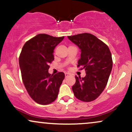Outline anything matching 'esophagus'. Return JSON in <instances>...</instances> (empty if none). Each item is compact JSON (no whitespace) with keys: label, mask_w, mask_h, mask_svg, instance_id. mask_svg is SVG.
Here are the masks:
<instances>
[{"label":"esophagus","mask_w":132,"mask_h":132,"mask_svg":"<svg viewBox=\"0 0 132 132\" xmlns=\"http://www.w3.org/2000/svg\"><path fill=\"white\" fill-rule=\"evenodd\" d=\"M69 76H70V74H69V73H68V72L65 73V77H67Z\"/></svg>","instance_id":"34e87169"}]
</instances>
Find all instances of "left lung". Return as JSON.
Returning <instances> with one entry per match:
<instances>
[{
  "label": "left lung",
  "instance_id": "left-lung-1",
  "mask_svg": "<svg viewBox=\"0 0 132 132\" xmlns=\"http://www.w3.org/2000/svg\"><path fill=\"white\" fill-rule=\"evenodd\" d=\"M68 37L80 48L81 54L77 66H81L86 73L83 78L75 77L76 83L72 87L74 94L85 102L95 100L104 90L111 72L110 50L104 42L89 33Z\"/></svg>",
  "mask_w": 132,
  "mask_h": 132
}]
</instances>
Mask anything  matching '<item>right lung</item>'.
Here are the masks:
<instances>
[{
  "mask_svg": "<svg viewBox=\"0 0 132 132\" xmlns=\"http://www.w3.org/2000/svg\"><path fill=\"white\" fill-rule=\"evenodd\" d=\"M45 34H38L27 41L22 48L19 64L25 88L34 101L48 104L56 99L64 74L51 75L49 64L54 60L53 52L64 39Z\"/></svg>",
  "mask_w": 132,
  "mask_h": 132,
  "instance_id": "right-lung-1",
  "label": "right lung"
}]
</instances>
